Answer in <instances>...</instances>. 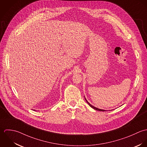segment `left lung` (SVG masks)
Instances as JSON below:
<instances>
[{
    "label": "left lung",
    "instance_id": "left-lung-1",
    "mask_svg": "<svg viewBox=\"0 0 147 147\" xmlns=\"http://www.w3.org/2000/svg\"><path fill=\"white\" fill-rule=\"evenodd\" d=\"M85 99H86V98H85ZM86 102L88 103V105H89V106L91 107H92V109H95V110H98V111H105V110H101V109H98V108H96V107H94L93 106H92L91 104H90L89 103H88V102L87 101V100L86 99Z\"/></svg>",
    "mask_w": 147,
    "mask_h": 147
}]
</instances>
